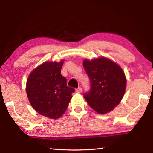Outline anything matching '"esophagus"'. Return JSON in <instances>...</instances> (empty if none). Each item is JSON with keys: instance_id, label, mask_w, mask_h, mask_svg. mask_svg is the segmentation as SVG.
<instances>
[{"instance_id": "34e87169", "label": "esophagus", "mask_w": 153, "mask_h": 153, "mask_svg": "<svg viewBox=\"0 0 153 153\" xmlns=\"http://www.w3.org/2000/svg\"><path fill=\"white\" fill-rule=\"evenodd\" d=\"M76 92L77 93H81L82 92V89L81 88H78L76 89Z\"/></svg>"}]
</instances>
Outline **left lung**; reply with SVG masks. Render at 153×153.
Here are the masks:
<instances>
[{"instance_id": "obj_1", "label": "left lung", "mask_w": 153, "mask_h": 153, "mask_svg": "<svg viewBox=\"0 0 153 153\" xmlns=\"http://www.w3.org/2000/svg\"><path fill=\"white\" fill-rule=\"evenodd\" d=\"M83 65L90 79V90L84 94L88 104L99 114L111 112L120 104L126 88L121 67L105 56L85 59Z\"/></svg>"}]
</instances>
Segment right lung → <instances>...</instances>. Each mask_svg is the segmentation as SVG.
I'll list each match as a JSON object with an SVG mask.
<instances>
[{
  "mask_svg": "<svg viewBox=\"0 0 153 153\" xmlns=\"http://www.w3.org/2000/svg\"><path fill=\"white\" fill-rule=\"evenodd\" d=\"M63 61L42 63L31 72L26 82L27 96L33 109L53 120L65 113L75 92L61 74Z\"/></svg>",
  "mask_w": 153,
  "mask_h": 153,
  "instance_id": "right-lung-1",
  "label": "right lung"
}]
</instances>
